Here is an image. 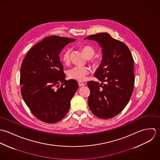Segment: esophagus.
I'll use <instances>...</instances> for the list:
<instances>
[{"instance_id":"34e87169","label":"esophagus","mask_w":160,"mask_h":160,"mask_svg":"<svg viewBox=\"0 0 160 160\" xmlns=\"http://www.w3.org/2000/svg\"><path fill=\"white\" fill-rule=\"evenodd\" d=\"M78 85H79V87H83V86L85 85V84H84L83 83H82V82H78Z\"/></svg>"}]
</instances>
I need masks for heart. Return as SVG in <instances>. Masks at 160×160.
Here are the masks:
<instances>
[{"label": "heart", "mask_w": 160, "mask_h": 160, "mask_svg": "<svg viewBox=\"0 0 160 160\" xmlns=\"http://www.w3.org/2000/svg\"><path fill=\"white\" fill-rule=\"evenodd\" d=\"M82 51L85 54V55L88 58H92L95 54V49L92 46H88V45L83 46L82 47ZM70 54V50L69 49H67L64 51L62 54V60L64 62L67 63L69 62ZM91 62L93 64H98V60L96 58H93L91 60ZM89 72H90V70L87 67H82V66H75L71 68L68 70V75L70 78H72L77 81L82 82L85 80L86 75H88Z\"/></svg>", "instance_id": "obj_1"}]
</instances>
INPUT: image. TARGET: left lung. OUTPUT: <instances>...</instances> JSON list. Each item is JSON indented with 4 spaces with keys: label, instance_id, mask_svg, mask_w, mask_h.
Returning <instances> with one entry per match:
<instances>
[{
    "label": "left lung",
    "instance_id": "left-lung-1",
    "mask_svg": "<svg viewBox=\"0 0 160 160\" xmlns=\"http://www.w3.org/2000/svg\"><path fill=\"white\" fill-rule=\"evenodd\" d=\"M102 48V61L95 72L101 83L90 81L88 106L96 116L108 119L119 114L126 106L134 86L133 59L128 46L107 32L90 35Z\"/></svg>",
    "mask_w": 160,
    "mask_h": 160
}]
</instances>
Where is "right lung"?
I'll return each mask as SVG.
<instances>
[{"label": "right lung", "instance_id": "1", "mask_svg": "<svg viewBox=\"0 0 160 160\" xmlns=\"http://www.w3.org/2000/svg\"><path fill=\"white\" fill-rule=\"evenodd\" d=\"M75 39L51 36L35 44L20 69L21 93L32 114L46 123L62 120L78 88L75 80H66L59 54Z\"/></svg>", "mask_w": 160, "mask_h": 160}]
</instances>
